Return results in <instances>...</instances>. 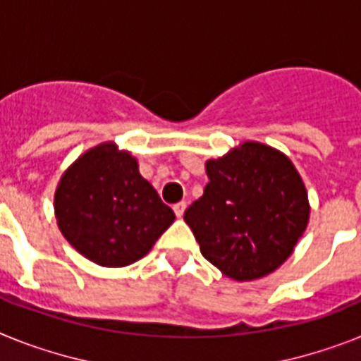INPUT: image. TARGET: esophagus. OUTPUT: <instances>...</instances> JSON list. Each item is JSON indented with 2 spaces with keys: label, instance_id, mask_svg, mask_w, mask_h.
<instances>
[{
  "label": "esophagus",
  "instance_id": "esophagus-1",
  "mask_svg": "<svg viewBox=\"0 0 361 361\" xmlns=\"http://www.w3.org/2000/svg\"><path fill=\"white\" fill-rule=\"evenodd\" d=\"M185 207H187L185 202H178V204L172 205V209H174V213H176V216H178V218L183 216V213H185Z\"/></svg>",
  "mask_w": 361,
  "mask_h": 361
}]
</instances>
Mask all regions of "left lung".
Wrapping results in <instances>:
<instances>
[{
    "instance_id": "left-lung-1",
    "label": "left lung",
    "mask_w": 361,
    "mask_h": 361,
    "mask_svg": "<svg viewBox=\"0 0 361 361\" xmlns=\"http://www.w3.org/2000/svg\"><path fill=\"white\" fill-rule=\"evenodd\" d=\"M209 183L183 214L202 255L235 281L271 274L307 229L301 176L283 152L246 141L205 163Z\"/></svg>"
}]
</instances>
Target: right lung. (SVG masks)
<instances>
[{
	"mask_svg": "<svg viewBox=\"0 0 361 361\" xmlns=\"http://www.w3.org/2000/svg\"><path fill=\"white\" fill-rule=\"evenodd\" d=\"M54 214L66 240L106 268L143 259L176 218L139 174L137 159L114 143L90 148L63 172Z\"/></svg>",
	"mask_w": 361,
	"mask_h": 361,
	"instance_id": "1",
	"label": "right lung"
}]
</instances>
